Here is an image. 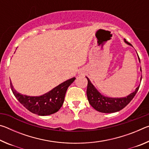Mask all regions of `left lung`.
Segmentation results:
<instances>
[{
  "label": "left lung",
  "mask_w": 149,
  "mask_h": 149,
  "mask_svg": "<svg viewBox=\"0 0 149 149\" xmlns=\"http://www.w3.org/2000/svg\"><path fill=\"white\" fill-rule=\"evenodd\" d=\"M124 41L127 45L132 46V44H130V42L126 41L125 39H124ZM138 58L140 62V58L139 56ZM86 78L88 81L87 96L89 104L96 110L102 113H113L118 112V111L123 109L133 99V97H135L136 93L138 91L139 88V86H138L136 88L134 92L131 93L130 95L127 96V97L122 98L107 97L100 94L95 87L94 85L91 84V82L89 78L87 77H86Z\"/></svg>",
  "instance_id": "1"
}]
</instances>
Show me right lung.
Here are the masks:
<instances>
[{"label": "right lung", "mask_w": 149, "mask_h": 149, "mask_svg": "<svg viewBox=\"0 0 149 149\" xmlns=\"http://www.w3.org/2000/svg\"><path fill=\"white\" fill-rule=\"evenodd\" d=\"M75 79V77H73L65 81L39 97H30L17 93L11 81L10 87L16 99L29 111L39 116H48L58 112L62 107L68 88Z\"/></svg>", "instance_id": "add662e5"}]
</instances>
